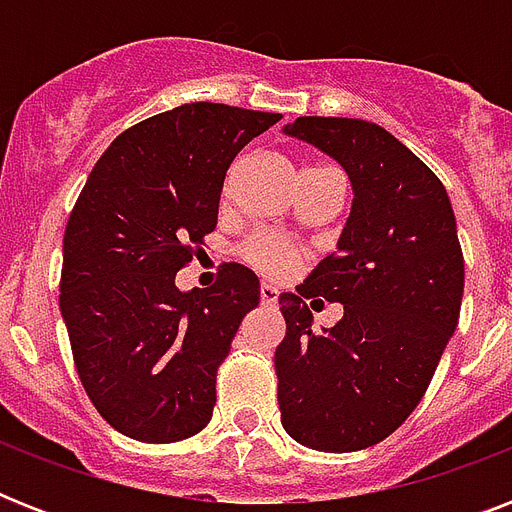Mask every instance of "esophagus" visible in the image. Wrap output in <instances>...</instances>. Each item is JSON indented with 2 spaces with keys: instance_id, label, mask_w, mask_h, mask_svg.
Listing matches in <instances>:
<instances>
[{
  "instance_id": "1",
  "label": "esophagus",
  "mask_w": 512,
  "mask_h": 512,
  "mask_svg": "<svg viewBox=\"0 0 512 512\" xmlns=\"http://www.w3.org/2000/svg\"><path fill=\"white\" fill-rule=\"evenodd\" d=\"M260 300L265 305H276L279 303V289L271 287V284H260Z\"/></svg>"
}]
</instances>
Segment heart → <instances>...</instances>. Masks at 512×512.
I'll use <instances>...</instances> for the list:
<instances>
[{"label":"heart","instance_id":"1","mask_svg":"<svg viewBox=\"0 0 512 512\" xmlns=\"http://www.w3.org/2000/svg\"><path fill=\"white\" fill-rule=\"evenodd\" d=\"M311 170H324V167H308L305 172ZM241 260L247 265H252L255 271L265 273V276H273V279H281V276H287L292 268L300 260V247H295L292 241L279 239V236H273V233H255V236H249L244 244L239 247Z\"/></svg>","mask_w":512,"mask_h":512}]
</instances>
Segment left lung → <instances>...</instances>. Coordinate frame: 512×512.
I'll list each match as a JSON object with an SVG mask.
<instances>
[{
    "label": "left lung",
    "mask_w": 512,
    "mask_h": 512,
    "mask_svg": "<svg viewBox=\"0 0 512 512\" xmlns=\"http://www.w3.org/2000/svg\"><path fill=\"white\" fill-rule=\"evenodd\" d=\"M287 132L335 156L356 199L337 252L297 295L279 297L281 425L319 452H356L388 438L425 396L460 319L465 260L444 183L380 124L300 116ZM316 296L343 303L324 333L304 305Z\"/></svg>",
    "instance_id": "left-lung-1"
}]
</instances>
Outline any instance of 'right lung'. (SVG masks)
Listing matches in <instances>:
<instances>
[{"label":"right lung","mask_w":512,"mask_h":512,"mask_svg":"<svg viewBox=\"0 0 512 512\" xmlns=\"http://www.w3.org/2000/svg\"><path fill=\"white\" fill-rule=\"evenodd\" d=\"M281 114L185 103L143 119L92 167L63 236L60 313L76 372L124 436L172 444L207 428L217 366L260 281L223 263L209 289L175 273L215 231L225 172Z\"/></svg>","instance_id":"right-lung-1"}]
</instances>
